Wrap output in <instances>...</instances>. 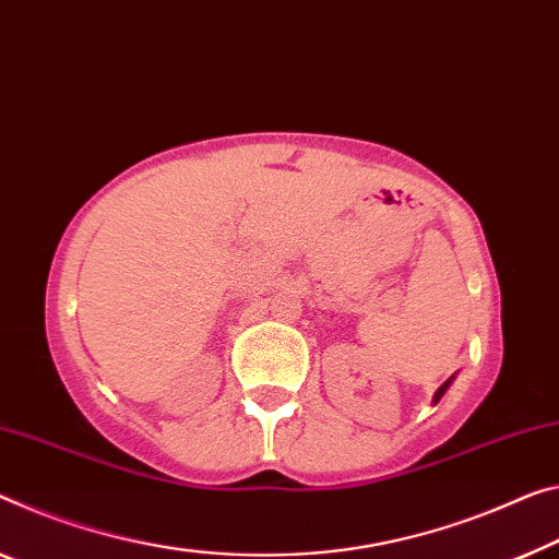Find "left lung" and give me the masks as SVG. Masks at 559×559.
I'll list each match as a JSON object with an SVG mask.
<instances>
[{
  "instance_id": "left-lung-1",
  "label": "left lung",
  "mask_w": 559,
  "mask_h": 559,
  "mask_svg": "<svg viewBox=\"0 0 559 559\" xmlns=\"http://www.w3.org/2000/svg\"><path fill=\"white\" fill-rule=\"evenodd\" d=\"M448 388H450V382H444V384H442V388H440V390H437V394H435V402L442 397V394H444V390H448Z\"/></svg>"
}]
</instances>
